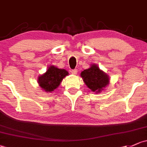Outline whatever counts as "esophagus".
Returning <instances> with one entry per match:
<instances>
[{
	"label": "esophagus",
	"mask_w": 147,
	"mask_h": 147,
	"mask_svg": "<svg viewBox=\"0 0 147 147\" xmlns=\"http://www.w3.org/2000/svg\"><path fill=\"white\" fill-rule=\"evenodd\" d=\"M71 73L73 74V75H76L78 74V70L77 69H73V70L71 71Z\"/></svg>",
	"instance_id": "esophagus-1"
}]
</instances>
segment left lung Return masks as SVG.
<instances>
[{"label":"left lung","mask_w":147,"mask_h":147,"mask_svg":"<svg viewBox=\"0 0 147 147\" xmlns=\"http://www.w3.org/2000/svg\"><path fill=\"white\" fill-rule=\"evenodd\" d=\"M83 81L91 91L99 93L109 85V77L103 71L99 69L96 64H91V67L85 69L80 74Z\"/></svg>","instance_id":"8db88e82"}]
</instances>
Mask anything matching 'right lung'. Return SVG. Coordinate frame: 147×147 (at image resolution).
Wrapping results in <instances>:
<instances>
[{
    "label": "right lung",
    "instance_id": "add662e5",
    "mask_svg": "<svg viewBox=\"0 0 147 147\" xmlns=\"http://www.w3.org/2000/svg\"><path fill=\"white\" fill-rule=\"evenodd\" d=\"M69 73L65 69H59L55 66H50L45 74L38 78V83L42 90L47 92H52L60 85L63 78Z\"/></svg>",
    "mask_w": 147,
    "mask_h": 147
}]
</instances>
